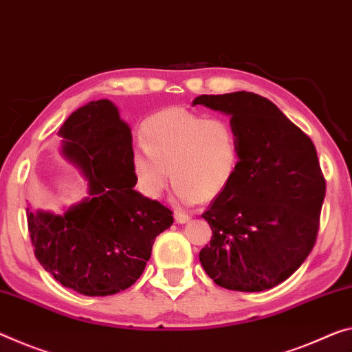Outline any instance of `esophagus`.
Here are the masks:
<instances>
[{
  "mask_svg": "<svg viewBox=\"0 0 352 352\" xmlns=\"http://www.w3.org/2000/svg\"><path fill=\"white\" fill-rule=\"evenodd\" d=\"M174 217H175V222H178V224H185V222H188L189 219H191V217H189L188 214L180 213V211H175Z\"/></svg>",
  "mask_w": 352,
  "mask_h": 352,
  "instance_id": "obj_1",
  "label": "esophagus"
}]
</instances>
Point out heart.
Listing matches in <instances>:
<instances>
[{
  "label": "heart",
  "mask_w": 352,
  "mask_h": 352,
  "mask_svg": "<svg viewBox=\"0 0 352 352\" xmlns=\"http://www.w3.org/2000/svg\"><path fill=\"white\" fill-rule=\"evenodd\" d=\"M139 135L131 170L144 197L158 199L172 177L175 204L191 206L219 196L236 174L239 138L222 117L169 108L144 120Z\"/></svg>",
  "instance_id": "obj_1"
}]
</instances>
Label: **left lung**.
Here are the masks:
<instances>
[{
	"instance_id": "left-lung-1",
	"label": "left lung",
	"mask_w": 352,
	"mask_h": 352,
	"mask_svg": "<svg viewBox=\"0 0 352 352\" xmlns=\"http://www.w3.org/2000/svg\"><path fill=\"white\" fill-rule=\"evenodd\" d=\"M192 104L230 116L239 138L236 174L202 214L213 232L200 250L216 285L263 292L304 263L315 246L326 180L311 139L254 92L200 96Z\"/></svg>"
}]
</instances>
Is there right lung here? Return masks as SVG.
<instances>
[{
  "mask_svg": "<svg viewBox=\"0 0 352 352\" xmlns=\"http://www.w3.org/2000/svg\"><path fill=\"white\" fill-rule=\"evenodd\" d=\"M63 153L87 182V197L64 214L26 208L36 258L64 287L109 296L131 287L155 238L174 222L158 200L135 191L131 130L109 100L91 102L64 122Z\"/></svg>",
  "mask_w": 352,
  "mask_h": 352,
  "instance_id": "right-lung-1",
  "label": "right lung"
}]
</instances>
